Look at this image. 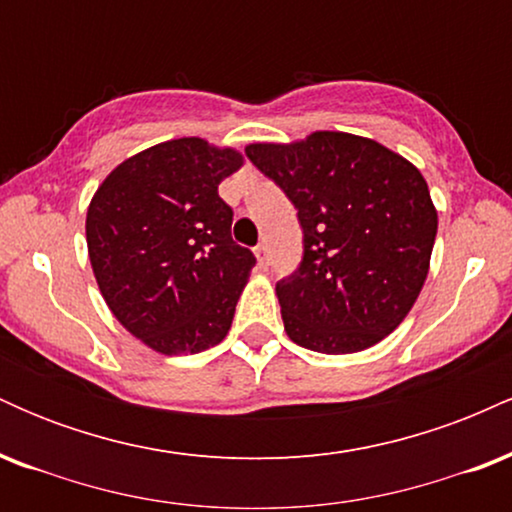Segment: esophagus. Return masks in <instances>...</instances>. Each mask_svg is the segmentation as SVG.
<instances>
[{"mask_svg":"<svg viewBox=\"0 0 512 512\" xmlns=\"http://www.w3.org/2000/svg\"><path fill=\"white\" fill-rule=\"evenodd\" d=\"M255 255H257V264H260V267L264 269L269 264V250H267V245H257L255 248Z\"/></svg>","mask_w":512,"mask_h":512,"instance_id":"obj_1","label":"esophagus"}]
</instances>
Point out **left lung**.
Here are the masks:
<instances>
[{
  "label": "left lung",
  "instance_id": "8db88e82",
  "mask_svg": "<svg viewBox=\"0 0 512 512\" xmlns=\"http://www.w3.org/2000/svg\"><path fill=\"white\" fill-rule=\"evenodd\" d=\"M245 154L296 204L303 262L276 284L291 342L356 354L414 308L431 267L438 211L414 163L368 137L310 132Z\"/></svg>",
  "mask_w": 512,
  "mask_h": 512
}]
</instances>
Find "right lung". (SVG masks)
Returning <instances> with one entry per match:
<instances>
[{"label": "right lung", "instance_id": "add662e5", "mask_svg": "<svg viewBox=\"0 0 512 512\" xmlns=\"http://www.w3.org/2000/svg\"><path fill=\"white\" fill-rule=\"evenodd\" d=\"M243 163L233 146L168 139L125 158L93 192L86 245L98 289L158 354H199L231 330L255 255L233 243L219 185Z\"/></svg>", "mask_w": 512, "mask_h": 512}]
</instances>
